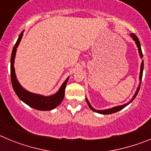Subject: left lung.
Returning <instances> with one entry per match:
<instances>
[{
    "label": "left lung",
    "instance_id": "1",
    "mask_svg": "<svg viewBox=\"0 0 151 151\" xmlns=\"http://www.w3.org/2000/svg\"><path fill=\"white\" fill-rule=\"evenodd\" d=\"M130 35H131V37H132V38H133V40H134V41H135L136 45H137V47H138V52H139L140 56H141V57H143V54H142V51H141V44H140L139 39H138V37H137V36H136L134 34H133V33H132V34H131ZM143 69H144V60H142V62H141V72H140V77H139L140 84H139V85H138V88H137V91H136L135 94H134V96H133V97H132V100H131V101H129V103H127V104H125L121 105V106H114V107L110 108V109H107V110H95V109H94V108H93L91 106L90 103H89V101H88V99H87V98H86V101H87V104H88V105L89 107H90L91 110H93V111H94V112H97V113H101V114H104V115H106V114H112V113H116V112L119 111V110H122V109H123L124 107H125V106H127V105H129V104H130V103L132 102V101H133V100H134V98H135L136 96H137V94H138V91H139L140 86H141V79H142V75H143Z\"/></svg>",
    "mask_w": 151,
    "mask_h": 151
}]
</instances>
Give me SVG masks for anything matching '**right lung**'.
Masks as SVG:
<instances>
[{"instance_id": "add662e5", "label": "right lung", "mask_w": 151, "mask_h": 151, "mask_svg": "<svg viewBox=\"0 0 151 151\" xmlns=\"http://www.w3.org/2000/svg\"><path fill=\"white\" fill-rule=\"evenodd\" d=\"M22 35H23V31L20 33L17 43L15 44V46L13 47L11 54V59H10V76H11L13 88L19 98L31 107L38 110H51L57 107L62 102L64 95H65V88H66L69 77L63 83L59 91L53 95L45 97V96L40 95V94H33V93H31V92L26 91V89H24L21 86L20 84L19 83L18 80L17 79L15 69H14V66H13L17 48L22 39Z\"/></svg>"}]
</instances>
